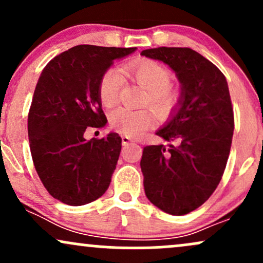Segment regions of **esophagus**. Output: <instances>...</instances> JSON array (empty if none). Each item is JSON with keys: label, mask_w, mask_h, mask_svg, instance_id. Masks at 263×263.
<instances>
[{"label": "esophagus", "mask_w": 263, "mask_h": 263, "mask_svg": "<svg viewBox=\"0 0 263 263\" xmlns=\"http://www.w3.org/2000/svg\"><path fill=\"white\" fill-rule=\"evenodd\" d=\"M134 140L132 138L127 137V136H122V146H127L129 143H134Z\"/></svg>", "instance_id": "1"}]
</instances>
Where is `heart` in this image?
I'll return each instance as SVG.
<instances>
[{"label": "heart", "instance_id": "1", "mask_svg": "<svg viewBox=\"0 0 263 263\" xmlns=\"http://www.w3.org/2000/svg\"><path fill=\"white\" fill-rule=\"evenodd\" d=\"M122 70L142 89L146 90L143 98L144 105H149V107L161 117L168 116L172 112L178 102L179 92L170 84L172 75L168 69L153 60H141L128 63L123 66ZM122 84L123 74L121 70L111 68L105 71L99 85V98L102 106L111 107L116 104ZM153 121V114L146 108L128 110L119 107L110 114L111 127L129 137L141 135Z\"/></svg>", "mask_w": 263, "mask_h": 263}]
</instances>
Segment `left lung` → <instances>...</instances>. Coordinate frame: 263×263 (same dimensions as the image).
I'll return each mask as SVG.
<instances>
[{
	"mask_svg": "<svg viewBox=\"0 0 263 263\" xmlns=\"http://www.w3.org/2000/svg\"><path fill=\"white\" fill-rule=\"evenodd\" d=\"M141 55L167 64L180 83L178 104L156 132L170 144L143 148L144 193L164 213L185 215L210 198L226 167L234 135L228 81L190 48L159 47Z\"/></svg>",
	"mask_w": 263,
	"mask_h": 263,
	"instance_id": "obj_1",
	"label": "left lung"
}]
</instances>
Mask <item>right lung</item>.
<instances>
[{
  "instance_id": "add662e5",
  "label": "right lung",
  "mask_w": 263,
  "mask_h": 263,
  "mask_svg": "<svg viewBox=\"0 0 263 263\" xmlns=\"http://www.w3.org/2000/svg\"><path fill=\"white\" fill-rule=\"evenodd\" d=\"M135 50L77 45L50 60L39 77L28 114L29 147L42 183L62 203H91L110 185L121 137L110 132L87 141L84 134L107 122L99 98L102 75Z\"/></svg>"
}]
</instances>
